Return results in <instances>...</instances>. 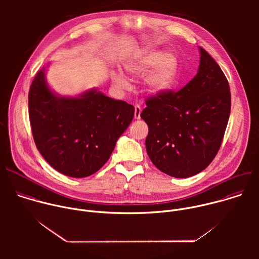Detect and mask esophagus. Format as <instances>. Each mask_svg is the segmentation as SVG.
Wrapping results in <instances>:
<instances>
[{
	"label": "esophagus",
	"mask_w": 259,
	"mask_h": 259,
	"mask_svg": "<svg viewBox=\"0 0 259 259\" xmlns=\"http://www.w3.org/2000/svg\"><path fill=\"white\" fill-rule=\"evenodd\" d=\"M140 114H141V107L139 105H135V107H134V119L139 120L140 119Z\"/></svg>",
	"instance_id": "34e87169"
}]
</instances>
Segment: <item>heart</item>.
I'll return each mask as SVG.
<instances>
[{
    "label": "heart",
    "mask_w": 259,
    "mask_h": 259,
    "mask_svg": "<svg viewBox=\"0 0 259 259\" xmlns=\"http://www.w3.org/2000/svg\"><path fill=\"white\" fill-rule=\"evenodd\" d=\"M123 66L132 77L143 76V86L147 92L161 94L173 86L178 70V60L172 52L145 49L126 58ZM110 80L120 91L130 89L129 79L119 69L110 71Z\"/></svg>",
    "instance_id": "1"
}]
</instances>
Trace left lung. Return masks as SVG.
<instances>
[{
	"label": "left lung",
	"mask_w": 259,
	"mask_h": 259,
	"mask_svg": "<svg viewBox=\"0 0 259 259\" xmlns=\"http://www.w3.org/2000/svg\"><path fill=\"white\" fill-rule=\"evenodd\" d=\"M197 75L179 91L146 100L141 118L149 126L146 153L162 172L187 178L215 158L231 113L229 82L216 61L201 47Z\"/></svg>",
	"instance_id": "left-lung-1"
}]
</instances>
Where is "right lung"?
Returning a JSON list of instances; mask_svg holds the SVG:
<instances>
[{
	"mask_svg": "<svg viewBox=\"0 0 259 259\" xmlns=\"http://www.w3.org/2000/svg\"><path fill=\"white\" fill-rule=\"evenodd\" d=\"M48 62L28 93L33 139L44 159L58 172L75 178L92 175L112 155L129 127L134 106L107 97L97 88L63 96L47 82Z\"/></svg>",
	"mask_w": 259,
	"mask_h": 259,
	"instance_id": "1",
	"label": "right lung"
}]
</instances>
